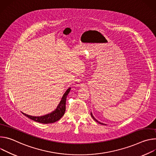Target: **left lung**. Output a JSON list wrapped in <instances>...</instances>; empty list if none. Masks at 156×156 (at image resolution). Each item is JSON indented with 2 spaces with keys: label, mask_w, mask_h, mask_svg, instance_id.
Here are the masks:
<instances>
[{
  "label": "left lung",
  "mask_w": 156,
  "mask_h": 156,
  "mask_svg": "<svg viewBox=\"0 0 156 156\" xmlns=\"http://www.w3.org/2000/svg\"><path fill=\"white\" fill-rule=\"evenodd\" d=\"M91 116H92V118H93V119H94V120L95 121V122H97V123H100V124H101V125H104V124H103V123H100V122H98V120H97V119H95V118H94V116H93V115H92V113H91Z\"/></svg>",
  "instance_id": "left-lung-1"
}]
</instances>
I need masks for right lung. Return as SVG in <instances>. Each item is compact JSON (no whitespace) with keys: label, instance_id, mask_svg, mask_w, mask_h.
I'll return each mask as SVG.
<instances>
[{"label":"right lung","instance_id":"right-lung-1","mask_svg":"<svg viewBox=\"0 0 156 156\" xmlns=\"http://www.w3.org/2000/svg\"><path fill=\"white\" fill-rule=\"evenodd\" d=\"M71 89L69 87L64 93L63 95L62 99L61 101L59 102L58 106L57 107V108L52 112L51 113L41 116H30L28 115H27L25 113L23 114L27 116L28 118L34 121V122H37L40 123H44V124H48V123H55L59 119L61 118V117L64 115L65 111H66V98L68 94L69 93L71 90Z\"/></svg>","mask_w":156,"mask_h":156}]
</instances>
